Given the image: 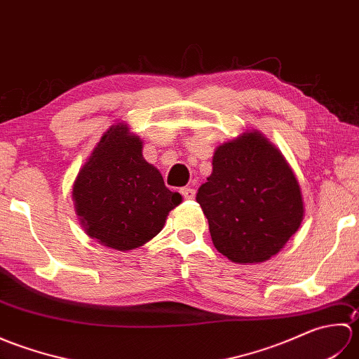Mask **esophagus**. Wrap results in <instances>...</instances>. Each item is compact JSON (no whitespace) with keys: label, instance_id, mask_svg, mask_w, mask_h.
I'll return each instance as SVG.
<instances>
[{"label":"esophagus","instance_id":"esophagus-1","mask_svg":"<svg viewBox=\"0 0 359 359\" xmlns=\"http://www.w3.org/2000/svg\"><path fill=\"white\" fill-rule=\"evenodd\" d=\"M180 193H182V196L185 197V199H194V196H196L194 189L193 188H188V187L180 188Z\"/></svg>","mask_w":359,"mask_h":359}]
</instances>
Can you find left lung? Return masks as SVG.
<instances>
[{
  "instance_id": "1",
  "label": "left lung",
  "mask_w": 359,
  "mask_h": 359,
  "mask_svg": "<svg viewBox=\"0 0 359 359\" xmlns=\"http://www.w3.org/2000/svg\"><path fill=\"white\" fill-rule=\"evenodd\" d=\"M219 253L238 264L265 262L301 226L299 184L282 152L259 131L216 148L212 172L196 196Z\"/></svg>"
}]
</instances>
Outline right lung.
Here are the masks:
<instances>
[{
  "label": "right lung",
  "mask_w": 359,
  "mask_h": 359,
  "mask_svg": "<svg viewBox=\"0 0 359 359\" xmlns=\"http://www.w3.org/2000/svg\"><path fill=\"white\" fill-rule=\"evenodd\" d=\"M143 142L125 123L112 125L74 182L72 199L88 236L118 251L157 236L182 202L142 156Z\"/></svg>",
  "instance_id": "obj_1"
}]
</instances>
